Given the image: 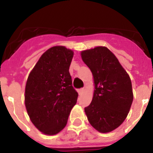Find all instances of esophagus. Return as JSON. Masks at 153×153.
Segmentation results:
<instances>
[{
	"instance_id": "1",
	"label": "esophagus",
	"mask_w": 153,
	"mask_h": 153,
	"mask_svg": "<svg viewBox=\"0 0 153 153\" xmlns=\"http://www.w3.org/2000/svg\"><path fill=\"white\" fill-rule=\"evenodd\" d=\"M83 92H84V89H83V88L78 90V93H79V95H81V94H82Z\"/></svg>"
}]
</instances>
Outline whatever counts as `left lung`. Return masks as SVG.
Wrapping results in <instances>:
<instances>
[{"instance_id": "1", "label": "left lung", "mask_w": 153, "mask_h": 153, "mask_svg": "<svg viewBox=\"0 0 153 153\" xmlns=\"http://www.w3.org/2000/svg\"><path fill=\"white\" fill-rule=\"evenodd\" d=\"M80 55L91 70L94 83L93 100L85 113L98 132H112L123 123L130 109L133 100L130 77L107 47L85 50Z\"/></svg>"}]
</instances>
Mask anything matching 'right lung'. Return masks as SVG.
I'll return each instance as SVG.
<instances>
[{
	"instance_id": "add662e5",
	"label": "right lung",
	"mask_w": 153,
	"mask_h": 153,
	"mask_svg": "<svg viewBox=\"0 0 153 153\" xmlns=\"http://www.w3.org/2000/svg\"><path fill=\"white\" fill-rule=\"evenodd\" d=\"M74 54L64 46L51 47L28 76L24 93L27 112L34 126L45 135L63 129L76 103L78 93L69 72Z\"/></svg>"
}]
</instances>
